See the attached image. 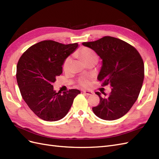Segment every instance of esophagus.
I'll return each mask as SVG.
<instances>
[{
  "mask_svg": "<svg viewBox=\"0 0 159 159\" xmlns=\"http://www.w3.org/2000/svg\"><path fill=\"white\" fill-rule=\"evenodd\" d=\"M83 92L84 93V94H86L87 95H92L93 92V91H83Z\"/></svg>",
  "mask_w": 159,
  "mask_h": 159,
  "instance_id": "obj_1",
  "label": "esophagus"
}]
</instances>
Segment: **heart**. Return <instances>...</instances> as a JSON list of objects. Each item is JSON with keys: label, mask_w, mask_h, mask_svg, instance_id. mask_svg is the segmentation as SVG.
<instances>
[{"label": "heart", "mask_w": 159, "mask_h": 159, "mask_svg": "<svg viewBox=\"0 0 159 159\" xmlns=\"http://www.w3.org/2000/svg\"><path fill=\"white\" fill-rule=\"evenodd\" d=\"M77 55L80 57L85 62L88 63L89 61L93 59H97V56L94 51L87 48H82L77 52ZM72 64V58L70 57H68L65 59L63 64V69L65 71H68L70 68ZM79 84L83 87H87L89 85V80L86 78H83L80 79Z\"/></svg>", "instance_id": "b5f03b06"}]
</instances>
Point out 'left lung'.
<instances>
[{"mask_svg": "<svg viewBox=\"0 0 159 159\" xmlns=\"http://www.w3.org/2000/svg\"><path fill=\"white\" fill-rule=\"evenodd\" d=\"M83 45L94 50L102 60L97 79L103 81L102 86L109 84L111 87L107 97L95 93L100 103L93 107V111L104 120L119 119L128 112L139 95L144 77L142 57L131 45L111 36Z\"/></svg>", "mask_w": 159, "mask_h": 159, "instance_id": "1", "label": "left lung"}]
</instances>
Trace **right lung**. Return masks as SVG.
<instances>
[{
    "instance_id": "obj_1",
    "label": "right lung",
    "mask_w": 159,
    "mask_h": 159,
    "mask_svg": "<svg viewBox=\"0 0 159 159\" xmlns=\"http://www.w3.org/2000/svg\"><path fill=\"white\" fill-rule=\"evenodd\" d=\"M78 46L77 43L65 45L45 40L28 48L19 58L16 77L20 92L39 118L48 121L62 119L80 93L78 89L57 93L52 85L62 73L65 59Z\"/></svg>"
}]
</instances>
